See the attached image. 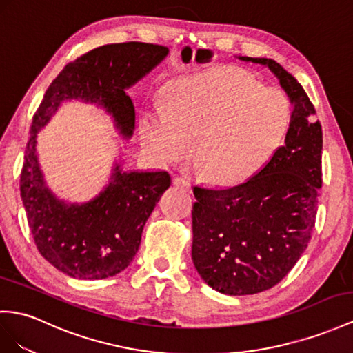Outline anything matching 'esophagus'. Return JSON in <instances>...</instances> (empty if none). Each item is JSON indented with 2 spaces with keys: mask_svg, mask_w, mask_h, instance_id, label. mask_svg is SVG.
<instances>
[{
  "mask_svg": "<svg viewBox=\"0 0 353 353\" xmlns=\"http://www.w3.org/2000/svg\"><path fill=\"white\" fill-rule=\"evenodd\" d=\"M173 183H174L176 186H182V188H185V189H186V191L191 192V182H189L188 179H183V177H179V176H176V177H173Z\"/></svg>",
  "mask_w": 353,
  "mask_h": 353,
  "instance_id": "34e87169",
  "label": "esophagus"
}]
</instances>
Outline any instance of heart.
<instances>
[{"instance_id": "heart-1", "label": "heart", "mask_w": 353, "mask_h": 353, "mask_svg": "<svg viewBox=\"0 0 353 353\" xmlns=\"http://www.w3.org/2000/svg\"><path fill=\"white\" fill-rule=\"evenodd\" d=\"M289 121L291 101L283 90L227 67L182 80L167 105L143 113L140 132L150 155L164 164L191 158L196 142L198 174L214 185H237L274 155Z\"/></svg>"}]
</instances>
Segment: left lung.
<instances>
[{
  "label": "left lung",
  "instance_id": "obj_1",
  "mask_svg": "<svg viewBox=\"0 0 353 353\" xmlns=\"http://www.w3.org/2000/svg\"><path fill=\"white\" fill-rule=\"evenodd\" d=\"M273 71L294 112L283 146L232 188L194 186L192 261L204 282L227 295L267 291L305 250L322 186V126L296 79L267 58L240 57Z\"/></svg>",
  "mask_w": 353,
  "mask_h": 353
}]
</instances>
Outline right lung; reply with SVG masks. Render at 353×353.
Returning a JSON list of instances; mask_svg holds the SVG:
<instances>
[{
  "label": "right lung",
  "mask_w": 353,
  "mask_h": 353,
  "mask_svg": "<svg viewBox=\"0 0 353 353\" xmlns=\"http://www.w3.org/2000/svg\"><path fill=\"white\" fill-rule=\"evenodd\" d=\"M159 44L126 41L105 44L70 62L53 80L32 116L31 134L21 170V196L32 239L44 259L74 279H105L131 264L143 227L164 194L167 171L122 173L116 165L112 182L82 205L57 200L44 185L35 155V137L64 99L97 103L113 114L125 137L134 130V105L125 89L167 57Z\"/></svg>",
  "instance_id": "1"
}]
</instances>
